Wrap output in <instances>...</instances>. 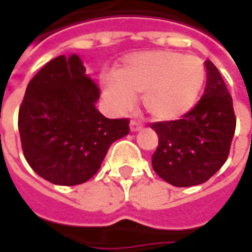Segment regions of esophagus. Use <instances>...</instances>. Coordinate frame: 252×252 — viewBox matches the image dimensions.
Segmentation results:
<instances>
[{
    "label": "esophagus",
    "instance_id": "obj_1",
    "mask_svg": "<svg viewBox=\"0 0 252 252\" xmlns=\"http://www.w3.org/2000/svg\"><path fill=\"white\" fill-rule=\"evenodd\" d=\"M129 128H131V131H132V132H136V131H139V129L142 128V123H141L139 120H131V123H129Z\"/></svg>",
    "mask_w": 252,
    "mask_h": 252
}]
</instances>
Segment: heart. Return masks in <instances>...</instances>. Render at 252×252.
<instances>
[{"instance_id":"obj_1","label":"heart","mask_w":252,"mask_h":252,"mask_svg":"<svg viewBox=\"0 0 252 252\" xmlns=\"http://www.w3.org/2000/svg\"><path fill=\"white\" fill-rule=\"evenodd\" d=\"M206 78L201 58L171 51H151L131 57L116 78L103 81L104 97L114 109L129 110L134 94H142L143 107L155 120L170 121L195 104Z\"/></svg>"}]
</instances>
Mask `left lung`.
Returning a JSON list of instances; mask_svg holds the SVG:
<instances>
[{
  "label": "left lung",
  "instance_id": "1",
  "mask_svg": "<svg viewBox=\"0 0 252 252\" xmlns=\"http://www.w3.org/2000/svg\"><path fill=\"white\" fill-rule=\"evenodd\" d=\"M204 96L180 120L151 124L159 138L152 155L156 174L176 187L202 184L227 160L236 131L233 100L220 72L206 61Z\"/></svg>",
  "mask_w": 252,
  "mask_h": 252
}]
</instances>
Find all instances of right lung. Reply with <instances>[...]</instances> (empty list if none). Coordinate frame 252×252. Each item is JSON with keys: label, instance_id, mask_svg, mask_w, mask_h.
<instances>
[{"label": "right lung", "instance_id": "add662e5", "mask_svg": "<svg viewBox=\"0 0 252 252\" xmlns=\"http://www.w3.org/2000/svg\"><path fill=\"white\" fill-rule=\"evenodd\" d=\"M97 83L81 58L58 56L32 78L19 107L18 128L25 159L57 186L92 178L110 145L129 132L128 118H107L96 109Z\"/></svg>", "mask_w": 252, "mask_h": 252}]
</instances>
